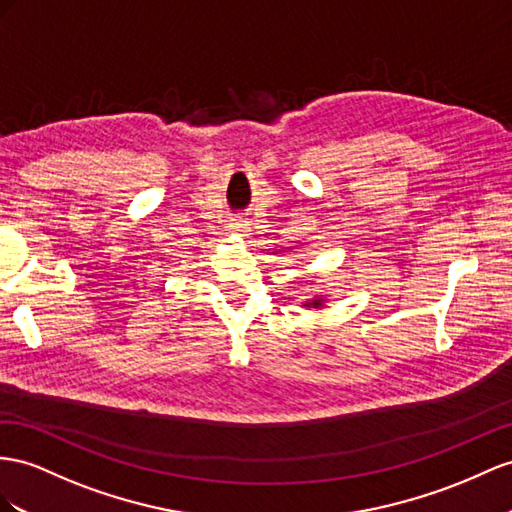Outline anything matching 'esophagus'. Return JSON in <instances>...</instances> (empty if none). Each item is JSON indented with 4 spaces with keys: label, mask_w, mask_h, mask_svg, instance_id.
<instances>
[{
    "label": "esophagus",
    "mask_w": 512,
    "mask_h": 512,
    "mask_svg": "<svg viewBox=\"0 0 512 512\" xmlns=\"http://www.w3.org/2000/svg\"><path fill=\"white\" fill-rule=\"evenodd\" d=\"M229 231L235 233V235H240V238H246L248 231H251V225H248L246 218H233L231 225H229Z\"/></svg>",
    "instance_id": "34e87169"
}]
</instances>
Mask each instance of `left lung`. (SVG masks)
Returning <instances> with one entry per match:
<instances>
[{"instance_id":"1","label":"left lung","mask_w":512,"mask_h":512,"mask_svg":"<svg viewBox=\"0 0 512 512\" xmlns=\"http://www.w3.org/2000/svg\"><path fill=\"white\" fill-rule=\"evenodd\" d=\"M326 305V296H313V298H307L305 303H303V307L305 309H322Z\"/></svg>"}]
</instances>
